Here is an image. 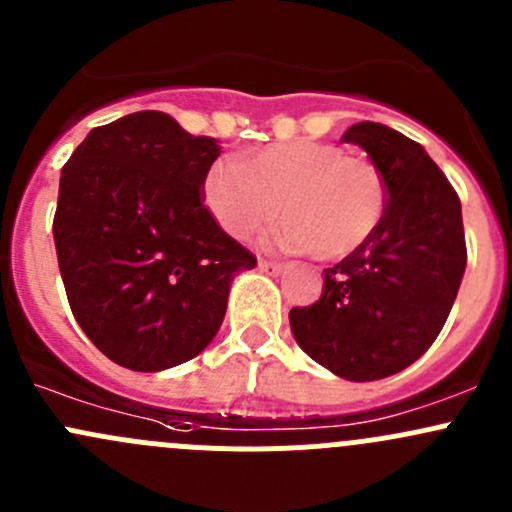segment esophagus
Segmentation results:
<instances>
[{"instance_id":"34e87169","label":"esophagus","mask_w":512,"mask_h":512,"mask_svg":"<svg viewBox=\"0 0 512 512\" xmlns=\"http://www.w3.org/2000/svg\"><path fill=\"white\" fill-rule=\"evenodd\" d=\"M260 270L272 272V275H280V272L285 270V262H275V260H265V257H260Z\"/></svg>"}]
</instances>
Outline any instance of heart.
Returning a JSON list of instances; mask_svg holds the SVG:
<instances>
[{
    "instance_id": "1",
    "label": "heart",
    "mask_w": 512,
    "mask_h": 512,
    "mask_svg": "<svg viewBox=\"0 0 512 512\" xmlns=\"http://www.w3.org/2000/svg\"><path fill=\"white\" fill-rule=\"evenodd\" d=\"M205 203L227 235H255L280 213L282 245L342 260L381 225L386 183L371 160L347 156L334 143L289 141L215 165Z\"/></svg>"
}]
</instances>
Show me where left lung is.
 <instances>
[{"mask_svg":"<svg viewBox=\"0 0 512 512\" xmlns=\"http://www.w3.org/2000/svg\"><path fill=\"white\" fill-rule=\"evenodd\" d=\"M342 141L381 170L386 213L366 245L324 270L322 297L292 307L289 324L317 364L374 381L414 364L438 337L466 272V235L458 193L416 141L371 121Z\"/></svg>","mask_w":512,"mask_h":512,"instance_id":"1","label":"left lung"}]
</instances>
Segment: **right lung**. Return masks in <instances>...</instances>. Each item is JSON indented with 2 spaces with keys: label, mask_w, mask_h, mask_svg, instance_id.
<instances>
[{
  "label": "right lung",
  "mask_w": 512,
  "mask_h": 512,
  "mask_svg": "<svg viewBox=\"0 0 512 512\" xmlns=\"http://www.w3.org/2000/svg\"><path fill=\"white\" fill-rule=\"evenodd\" d=\"M210 136L138 111L98 126L61 170L54 242L69 307L116 364L193 359L223 324L230 282L257 257L203 203Z\"/></svg>",
  "instance_id": "1"
}]
</instances>
